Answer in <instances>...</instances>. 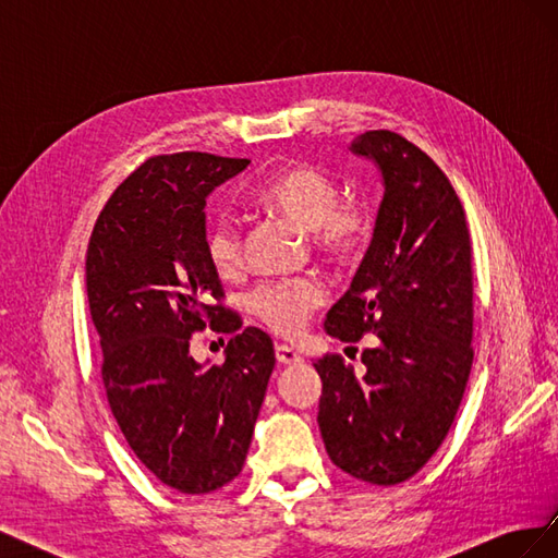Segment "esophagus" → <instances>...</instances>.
I'll use <instances>...</instances> for the list:
<instances>
[{"label": "esophagus", "mask_w": 558, "mask_h": 558, "mask_svg": "<svg viewBox=\"0 0 558 558\" xmlns=\"http://www.w3.org/2000/svg\"><path fill=\"white\" fill-rule=\"evenodd\" d=\"M277 361L281 363V365H298V363H302V356L300 353L295 351V349H291V347H286V344H277Z\"/></svg>", "instance_id": "esophagus-1"}]
</instances>
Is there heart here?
I'll return each instance as SVG.
<instances>
[{"instance_id":"b5f03b06","label":"heart","mask_w":558,"mask_h":558,"mask_svg":"<svg viewBox=\"0 0 558 558\" xmlns=\"http://www.w3.org/2000/svg\"><path fill=\"white\" fill-rule=\"evenodd\" d=\"M248 197L258 207L314 230L316 246L335 258L356 253L373 232L369 211L356 202H340V183L316 165H293L277 172L251 189ZM205 253L218 275H238L244 260L238 226L228 218L214 221L205 232ZM320 302L324 291L314 281H275L260 286L251 295V310L272 330L293 335L307 324Z\"/></svg>"}]
</instances>
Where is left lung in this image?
<instances>
[{
	"mask_svg": "<svg viewBox=\"0 0 558 558\" xmlns=\"http://www.w3.org/2000/svg\"><path fill=\"white\" fill-rule=\"evenodd\" d=\"M351 154L384 183L373 242L326 332L356 342L365 375L340 356L314 363L324 381L318 428L330 461L351 477L391 486L428 463L447 437L472 367V260L465 211L424 150L391 130H369Z\"/></svg>",
	"mask_w": 558,
	"mask_h": 558,
	"instance_id": "left-lung-1",
	"label": "left lung"
}]
</instances>
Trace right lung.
Here are the masks:
<instances>
[{
	"mask_svg": "<svg viewBox=\"0 0 558 558\" xmlns=\"http://www.w3.org/2000/svg\"><path fill=\"white\" fill-rule=\"evenodd\" d=\"M251 160L185 150L148 158L99 211L86 289L102 381L130 449L181 494H209L242 472L275 369L260 328L232 335L221 365L197 363L191 337L242 324L205 253L207 197Z\"/></svg>",
	"mask_w": 558,
	"mask_h": 558,
	"instance_id": "obj_1",
	"label": "right lung"
}]
</instances>
